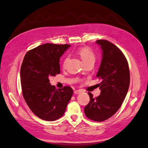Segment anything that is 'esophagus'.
I'll use <instances>...</instances> for the list:
<instances>
[{
	"label": "esophagus",
	"instance_id": "34e87169",
	"mask_svg": "<svg viewBox=\"0 0 148 148\" xmlns=\"http://www.w3.org/2000/svg\"><path fill=\"white\" fill-rule=\"evenodd\" d=\"M81 91L80 90H75V91H74V94H80V93H81Z\"/></svg>",
	"mask_w": 148,
	"mask_h": 148
}]
</instances>
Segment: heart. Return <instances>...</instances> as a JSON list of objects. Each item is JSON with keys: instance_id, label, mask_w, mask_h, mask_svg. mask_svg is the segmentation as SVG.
Here are the masks:
<instances>
[{"instance_id": "heart-1", "label": "heart", "mask_w": 148, "mask_h": 148, "mask_svg": "<svg viewBox=\"0 0 148 148\" xmlns=\"http://www.w3.org/2000/svg\"><path fill=\"white\" fill-rule=\"evenodd\" d=\"M77 53L80 56L82 60L84 63H86L89 62L95 61V54L93 51L88 47H84L80 48L77 51ZM68 59H69L68 57H65V59H64L63 63V66H65L66 65L67 62L68 61Z\"/></svg>"}]
</instances>
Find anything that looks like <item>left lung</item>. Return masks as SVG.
<instances>
[{
  "mask_svg": "<svg viewBox=\"0 0 148 148\" xmlns=\"http://www.w3.org/2000/svg\"><path fill=\"white\" fill-rule=\"evenodd\" d=\"M102 49V59L96 77L101 82L98 97L94 98L88 92L90 101L85 107L86 116L95 121H105L111 117L121 106L130 83L127 61L122 51L106 40H97Z\"/></svg>",
  "mask_w": 148,
  "mask_h": 148,
  "instance_id": "1",
  "label": "left lung"
}]
</instances>
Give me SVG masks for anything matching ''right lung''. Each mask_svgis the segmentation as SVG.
Instances as JSON below:
<instances>
[{"mask_svg":"<svg viewBox=\"0 0 148 148\" xmlns=\"http://www.w3.org/2000/svg\"><path fill=\"white\" fill-rule=\"evenodd\" d=\"M69 47L45 43L28 51L23 58L21 68L23 97L31 111L42 120L60 119L71 99V88L57 89L49 80L60 73V57Z\"/></svg>","mask_w":148,"mask_h":148,"instance_id":"obj_1","label":"right lung"}]
</instances>
